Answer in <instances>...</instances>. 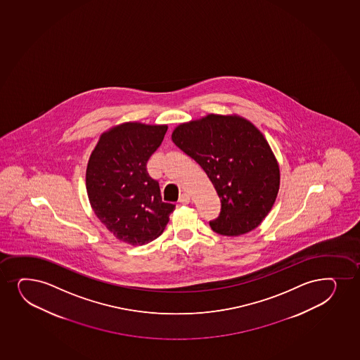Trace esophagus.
<instances>
[{
    "label": "esophagus",
    "mask_w": 360,
    "mask_h": 360,
    "mask_svg": "<svg viewBox=\"0 0 360 360\" xmlns=\"http://www.w3.org/2000/svg\"><path fill=\"white\" fill-rule=\"evenodd\" d=\"M190 200V195H187V193H182V195H180V198H179V202H181V204H188Z\"/></svg>",
    "instance_id": "obj_1"
}]
</instances>
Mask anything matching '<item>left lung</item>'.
<instances>
[{
	"instance_id": "left-lung-1",
	"label": "left lung",
	"mask_w": 360,
	"mask_h": 360,
	"mask_svg": "<svg viewBox=\"0 0 360 360\" xmlns=\"http://www.w3.org/2000/svg\"><path fill=\"white\" fill-rule=\"evenodd\" d=\"M172 141L202 167L221 199L212 231L243 236L262 224L278 193L280 169L259 129L240 116L210 114L179 124Z\"/></svg>"
}]
</instances>
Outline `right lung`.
<instances>
[{
  "label": "right lung",
  "mask_w": 360,
  "mask_h": 360,
  "mask_svg": "<svg viewBox=\"0 0 360 360\" xmlns=\"http://www.w3.org/2000/svg\"><path fill=\"white\" fill-rule=\"evenodd\" d=\"M167 129V124H119L101 136L87 163V195L96 216L133 246L161 236L175 209L162 202L158 181L146 170Z\"/></svg>",
  "instance_id": "right-lung-1"
}]
</instances>
